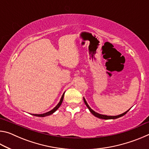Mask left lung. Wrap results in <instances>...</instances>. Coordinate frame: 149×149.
<instances>
[{
	"label": "left lung",
	"mask_w": 149,
	"mask_h": 149,
	"mask_svg": "<svg viewBox=\"0 0 149 149\" xmlns=\"http://www.w3.org/2000/svg\"><path fill=\"white\" fill-rule=\"evenodd\" d=\"M84 102H85V105L87 106V107L89 108V110H90V112L92 113V114L95 116H96V117H97V118H100V119H104V120H110V119H116V118H120V117H122V116H124L126 113H127L128 111H129L130 110H128L127 111H126L125 112H124V113H123V114H120V115H118V116H106V115H102V114H99V113H97V112H95L94 110H93L90 107H89V106L88 105V104L87 103V102H86V100H85V99H84Z\"/></svg>",
	"instance_id": "8db88e82"
}]
</instances>
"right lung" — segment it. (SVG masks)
Listing matches in <instances>:
<instances>
[{
  "label": "right lung",
  "mask_w": 149,
  "mask_h": 149,
  "mask_svg": "<svg viewBox=\"0 0 149 149\" xmlns=\"http://www.w3.org/2000/svg\"><path fill=\"white\" fill-rule=\"evenodd\" d=\"M64 93L62 96V98H61V99H60L58 104L56 106V107H54L52 110H50V111H49V112H48L47 113H45V114H33V115L35 116H38V117H45V116H49L50 114H53V113L55 112V111H56L58 109V108L60 107V105L62 104V102L63 101V99H64Z\"/></svg>",
  "instance_id": "right-lung-1"
}]
</instances>
